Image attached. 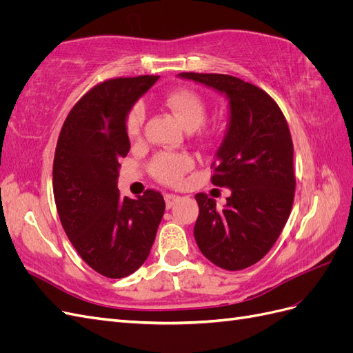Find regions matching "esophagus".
Returning a JSON list of instances; mask_svg holds the SVG:
<instances>
[{"label":"esophagus","instance_id":"esophagus-1","mask_svg":"<svg viewBox=\"0 0 353 353\" xmlns=\"http://www.w3.org/2000/svg\"><path fill=\"white\" fill-rule=\"evenodd\" d=\"M178 200H179V196H176V194H172V193H166L165 194V203H166V208L168 209L172 208Z\"/></svg>","mask_w":353,"mask_h":353}]
</instances>
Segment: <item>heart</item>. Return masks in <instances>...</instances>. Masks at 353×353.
I'll list each match as a JSON object with an SVG mask.
<instances>
[{
    "label": "heart",
    "instance_id": "b5f03b06",
    "mask_svg": "<svg viewBox=\"0 0 353 353\" xmlns=\"http://www.w3.org/2000/svg\"><path fill=\"white\" fill-rule=\"evenodd\" d=\"M162 104L168 110L172 112L179 122L183 123L188 131L197 130L203 125L208 116L206 100L194 90H176L166 94L162 99ZM145 117L144 105L141 103H135L128 110L125 117V131L131 140H137L141 135L143 123ZM193 159L187 154L179 153H159L156 154L150 163L148 170L150 174L166 185H176L183 181L188 170L193 169Z\"/></svg>",
    "mask_w": 353,
    "mask_h": 353
}]
</instances>
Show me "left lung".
I'll list each match as a JSON object with an SVG mask.
<instances>
[{
  "label": "left lung",
  "instance_id": "obj_1",
  "mask_svg": "<svg viewBox=\"0 0 353 353\" xmlns=\"http://www.w3.org/2000/svg\"><path fill=\"white\" fill-rule=\"evenodd\" d=\"M225 92L230 126L212 163L213 185L231 188L227 206L197 193L194 239L206 258L228 271L259 262L271 250L290 216L296 175L293 141L280 105L270 94L222 73H179Z\"/></svg>",
  "mask_w": 353,
  "mask_h": 353
}]
</instances>
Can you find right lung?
Listing matches in <instances>:
<instances>
[{"label":"right lung","instance_id":"1","mask_svg":"<svg viewBox=\"0 0 353 353\" xmlns=\"http://www.w3.org/2000/svg\"><path fill=\"white\" fill-rule=\"evenodd\" d=\"M157 79L97 83L73 105L57 140L52 191L60 222L81 258L108 279H123L145 262L165 212L156 190L137 200L117 190L119 162L131 147L126 113Z\"/></svg>","mask_w":353,"mask_h":353}]
</instances>
